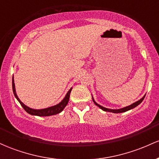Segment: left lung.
Masks as SVG:
<instances>
[{"mask_svg": "<svg viewBox=\"0 0 159 159\" xmlns=\"http://www.w3.org/2000/svg\"><path fill=\"white\" fill-rule=\"evenodd\" d=\"M145 96H146V95H144L143 97L140 98V100H138V101L135 102L132 104V105H129V106H126V107H123V108H120V109H110V108H107V107H105L102 106V105H98V103H96V102H95L94 98H93V96H92V98H93V102L95 103V105H96V106H98V107H99V108H101L102 111H107V112H112V113H115V114H117V113L125 112V111H128L131 110V109H133V108H134V107H137L138 105H140V104L142 102H143V100L144 97H145Z\"/></svg>", "mask_w": 159, "mask_h": 159, "instance_id": "left-lung-1", "label": "left lung"}]
</instances>
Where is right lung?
<instances>
[{
    "label": "right lung",
    "mask_w": 159,
    "mask_h": 159,
    "mask_svg": "<svg viewBox=\"0 0 159 159\" xmlns=\"http://www.w3.org/2000/svg\"><path fill=\"white\" fill-rule=\"evenodd\" d=\"M12 91H13V93L15 97L16 98V99L19 101V102L21 104V105L22 106V107L25 109V111H27L28 114H31V115H34V116H52V115H56L59 113H61L62 111L64 109V107L66 106L67 104L69 102V96H70V93L72 91V88L69 90L68 92H67L66 95L65 96V97L63 98V99L62 100L60 103H58L57 105H54V106L49 107H46V108H43V109H34L31 108V107H27V105H25L21 100L19 99V97H18L17 94H16V87H15V83H14V78L12 77Z\"/></svg>",
    "instance_id": "add662e5"
}]
</instances>
